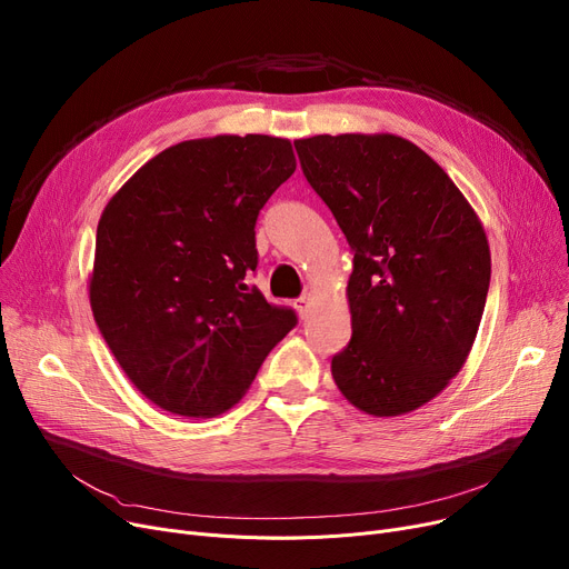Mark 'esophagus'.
<instances>
[{
  "mask_svg": "<svg viewBox=\"0 0 569 569\" xmlns=\"http://www.w3.org/2000/svg\"><path fill=\"white\" fill-rule=\"evenodd\" d=\"M309 307H311V297H309V295H302V297H300V300H295V309H297V313H300L302 318L307 316Z\"/></svg>",
  "mask_w": 569,
  "mask_h": 569,
  "instance_id": "34e87169",
  "label": "esophagus"
}]
</instances>
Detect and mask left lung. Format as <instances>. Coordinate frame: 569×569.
<instances>
[{
    "label": "left lung",
    "mask_w": 569,
    "mask_h": 569,
    "mask_svg": "<svg viewBox=\"0 0 569 569\" xmlns=\"http://www.w3.org/2000/svg\"><path fill=\"white\" fill-rule=\"evenodd\" d=\"M307 182L352 249L350 343L332 357L341 395L397 417L461 371L491 281L482 221L427 152L392 133L295 140Z\"/></svg>",
    "instance_id": "8db88e82"
}]
</instances>
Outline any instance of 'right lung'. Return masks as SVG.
<instances>
[{
	"mask_svg": "<svg viewBox=\"0 0 569 569\" xmlns=\"http://www.w3.org/2000/svg\"><path fill=\"white\" fill-rule=\"evenodd\" d=\"M295 168L286 138L184 140L106 204L89 305L119 367L159 408L226 412L297 325L247 283L260 209Z\"/></svg>",
	"mask_w": 569,
	"mask_h": 569,
	"instance_id": "add662e5",
	"label": "right lung"
}]
</instances>
